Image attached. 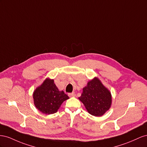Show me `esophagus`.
Masks as SVG:
<instances>
[{
  "instance_id": "34e87169",
  "label": "esophagus",
  "mask_w": 147,
  "mask_h": 147,
  "mask_svg": "<svg viewBox=\"0 0 147 147\" xmlns=\"http://www.w3.org/2000/svg\"><path fill=\"white\" fill-rule=\"evenodd\" d=\"M68 96H69V97H74V96H76V94H75L74 92H72V93H69V94H68Z\"/></svg>"
}]
</instances>
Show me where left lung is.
I'll use <instances>...</instances> for the list:
<instances>
[{"instance_id": "8db88e82", "label": "left lung", "mask_w": 147, "mask_h": 147, "mask_svg": "<svg viewBox=\"0 0 147 147\" xmlns=\"http://www.w3.org/2000/svg\"><path fill=\"white\" fill-rule=\"evenodd\" d=\"M79 99L87 111L95 116H102L111 105V93L97 78L87 83Z\"/></svg>"}]
</instances>
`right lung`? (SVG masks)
<instances>
[{
	"label": "right lung",
	"instance_id": "obj_1",
	"mask_svg": "<svg viewBox=\"0 0 147 147\" xmlns=\"http://www.w3.org/2000/svg\"><path fill=\"white\" fill-rule=\"evenodd\" d=\"M34 103L37 109L44 114L55 113L62 103L68 99L63 91H59L53 79H46L33 94Z\"/></svg>",
	"mask_w": 147,
	"mask_h": 147
}]
</instances>
